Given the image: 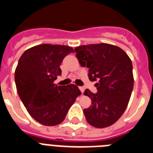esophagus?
<instances>
[{"label":"esophagus","instance_id":"esophagus-1","mask_svg":"<svg viewBox=\"0 0 153 153\" xmlns=\"http://www.w3.org/2000/svg\"><path fill=\"white\" fill-rule=\"evenodd\" d=\"M79 89L81 91V93H83V92H84V87H83V86H79Z\"/></svg>","mask_w":153,"mask_h":153}]
</instances>
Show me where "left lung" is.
I'll return each mask as SVG.
<instances>
[{
  "label": "left lung",
  "mask_w": 153,
  "mask_h": 153,
  "mask_svg": "<svg viewBox=\"0 0 153 153\" xmlns=\"http://www.w3.org/2000/svg\"><path fill=\"white\" fill-rule=\"evenodd\" d=\"M75 52L79 64L89 68L90 81H98L97 93L84 92L92 100L83 109L86 121L96 128L113 125L125 112L133 88L130 58L119 47L104 43L76 47Z\"/></svg>",
  "instance_id": "obj_1"
}]
</instances>
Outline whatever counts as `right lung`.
Here are the masks:
<instances>
[{
  "instance_id": "add662e5",
  "label": "right lung",
  "mask_w": 153,
  "mask_h": 153,
  "mask_svg": "<svg viewBox=\"0 0 153 153\" xmlns=\"http://www.w3.org/2000/svg\"><path fill=\"white\" fill-rule=\"evenodd\" d=\"M74 52L69 46L44 44L27 50L19 59L14 75L17 93L29 114L42 125L61 123L81 94L76 85L53 83L61 75L63 58Z\"/></svg>"
}]
</instances>
